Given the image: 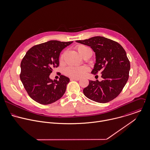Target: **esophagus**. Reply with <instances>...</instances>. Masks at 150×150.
I'll return each mask as SVG.
<instances>
[{
	"mask_svg": "<svg viewBox=\"0 0 150 150\" xmlns=\"http://www.w3.org/2000/svg\"><path fill=\"white\" fill-rule=\"evenodd\" d=\"M71 80H72V81H73V80H74V81H79L80 79L78 78H71Z\"/></svg>",
	"mask_w": 150,
	"mask_h": 150,
	"instance_id": "34e87169",
	"label": "esophagus"
}]
</instances>
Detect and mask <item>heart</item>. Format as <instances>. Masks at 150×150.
<instances>
[{"mask_svg": "<svg viewBox=\"0 0 150 150\" xmlns=\"http://www.w3.org/2000/svg\"><path fill=\"white\" fill-rule=\"evenodd\" d=\"M88 47L84 45H79L76 47V49L81 55L82 54L83 52ZM62 59V56L61 57V60ZM88 68L86 66H69L67 67L65 70V73L72 77L80 78L85 75L86 72L88 71Z\"/></svg>", "mask_w": 150, "mask_h": 150, "instance_id": "obj_1", "label": "heart"}]
</instances>
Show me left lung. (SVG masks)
Here are the masks:
<instances>
[{"mask_svg":"<svg viewBox=\"0 0 150 150\" xmlns=\"http://www.w3.org/2000/svg\"><path fill=\"white\" fill-rule=\"evenodd\" d=\"M76 42L90 46L96 54V63L91 74L101 72L103 80L89 81L83 94L90 100L100 103L116 98L125 86L130 68L126 53L118 42L103 36H94Z\"/></svg>","mask_w":150,"mask_h":150,"instance_id":"obj_1","label":"left lung"}]
</instances>
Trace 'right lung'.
I'll use <instances>...</instances> for the list:
<instances>
[{
    "label": "right lung",
    "mask_w": 150,
    "mask_h": 150,
    "mask_svg": "<svg viewBox=\"0 0 150 150\" xmlns=\"http://www.w3.org/2000/svg\"><path fill=\"white\" fill-rule=\"evenodd\" d=\"M73 42L50 40L35 45L26 53L21 62L20 79L30 98L43 105L62 97L69 79L61 75L59 81L49 76L59 65L61 52Z\"/></svg>",
    "instance_id": "right-lung-1"
}]
</instances>
